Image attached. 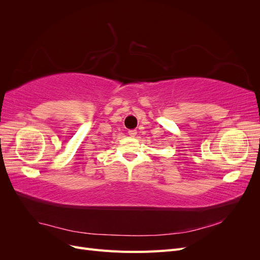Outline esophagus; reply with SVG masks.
Returning <instances> with one entry per match:
<instances>
[{
  "label": "esophagus",
  "instance_id": "esophagus-1",
  "mask_svg": "<svg viewBox=\"0 0 260 260\" xmlns=\"http://www.w3.org/2000/svg\"><path fill=\"white\" fill-rule=\"evenodd\" d=\"M128 133H129V136H130V137H136V136H137V130H135V129L129 130V131H128Z\"/></svg>",
  "mask_w": 260,
  "mask_h": 260
}]
</instances>
